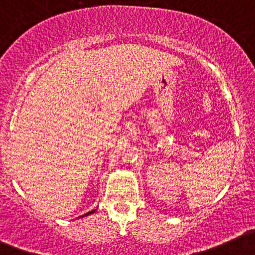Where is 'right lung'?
<instances>
[{"mask_svg":"<svg viewBox=\"0 0 255 255\" xmlns=\"http://www.w3.org/2000/svg\"><path fill=\"white\" fill-rule=\"evenodd\" d=\"M90 213H94V211H91V212H88V213H86V216H88V215H90Z\"/></svg>","mask_w":255,"mask_h":255,"instance_id":"add662e5","label":"right lung"}]
</instances>
